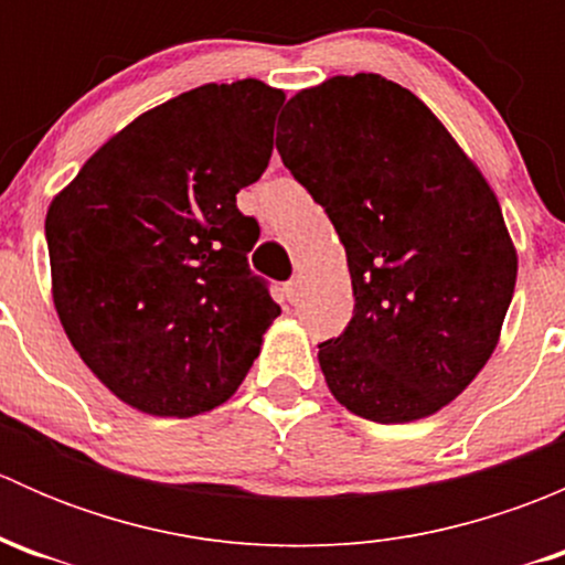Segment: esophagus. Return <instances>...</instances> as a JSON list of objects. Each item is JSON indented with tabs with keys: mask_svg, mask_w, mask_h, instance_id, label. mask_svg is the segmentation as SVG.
I'll list each match as a JSON object with an SVG mask.
<instances>
[{
	"mask_svg": "<svg viewBox=\"0 0 565 565\" xmlns=\"http://www.w3.org/2000/svg\"><path fill=\"white\" fill-rule=\"evenodd\" d=\"M300 289H303V278H300V276L289 278V281L284 284V292H287V300H289V303H295V300L300 298Z\"/></svg>",
	"mask_w": 565,
	"mask_h": 565,
	"instance_id": "34e87169",
	"label": "esophagus"
}]
</instances>
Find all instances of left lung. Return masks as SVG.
Wrapping results in <instances>:
<instances>
[{
	"label": "left lung",
	"instance_id": "8db88e82",
	"mask_svg": "<svg viewBox=\"0 0 565 565\" xmlns=\"http://www.w3.org/2000/svg\"><path fill=\"white\" fill-rule=\"evenodd\" d=\"M278 128L355 295L344 333L319 344L324 383L377 424L435 415L487 366L514 295L498 196L429 106L377 73L300 89Z\"/></svg>",
	"mask_w": 565,
	"mask_h": 565
}]
</instances>
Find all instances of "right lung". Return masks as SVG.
I'll use <instances>...</instances> for the list:
<instances>
[{
    "label": "right lung",
    "instance_id": "obj_1",
    "mask_svg": "<svg viewBox=\"0 0 565 565\" xmlns=\"http://www.w3.org/2000/svg\"><path fill=\"white\" fill-rule=\"evenodd\" d=\"M281 89L204 84L136 117L45 215L51 295L73 350L130 407L224 404L281 315L248 267L237 191L267 169Z\"/></svg>",
    "mask_w": 565,
    "mask_h": 565
}]
</instances>
